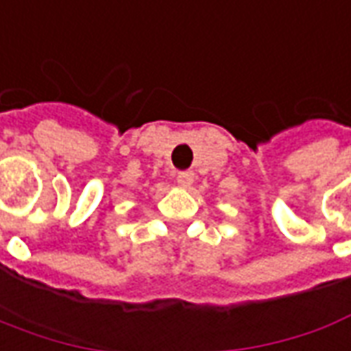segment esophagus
Masks as SVG:
<instances>
[{
	"mask_svg": "<svg viewBox=\"0 0 351 351\" xmlns=\"http://www.w3.org/2000/svg\"><path fill=\"white\" fill-rule=\"evenodd\" d=\"M193 181H195V173H193V171H180V173H178V185L183 187V189L191 187Z\"/></svg>",
	"mask_w": 351,
	"mask_h": 351,
	"instance_id": "esophagus-1",
	"label": "esophagus"
}]
</instances>
